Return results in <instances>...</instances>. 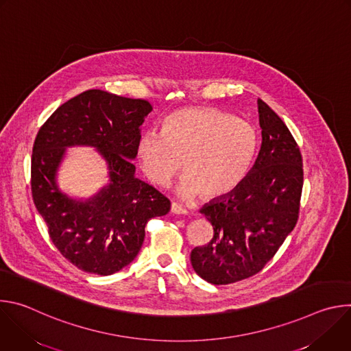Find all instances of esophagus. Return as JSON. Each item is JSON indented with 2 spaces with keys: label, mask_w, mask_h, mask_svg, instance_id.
Returning <instances> with one entry per match:
<instances>
[{
  "label": "esophagus",
  "mask_w": 351,
  "mask_h": 351,
  "mask_svg": "<svg viewBox=\"0 0 351 351\" xmlns=\"http://www.w3.org/2000/svg\"><path fill=\"white\" fill-rule=\"evenodd\" d=\"M171 211H172V214H178V215H184V214H187V210H186L184 207H182L180 204H178V203H172Z\"/></svg>",
  "instance_id": "34e87169"
}]
</instances>
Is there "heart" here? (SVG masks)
I'll return each mask as SVG.
<instances>
[{
    "label": "heart",
    "mask_w": 351,
    "mask_h": 351,
    "mask_svg": "<svg viewBox=\"0 0 351 351\" xmlns=\"http://www.w3.org/2000/svg\"><path fill=\"white\" fill-rule=\"evenodd\" d=\"M258 144L253 125L217 108H184L171 114L162 132L149 130L137 141L143 172L167 186L182 169L178 184L184 199H217L230 194L253 167Z\"/></svg>",
    "instance_id": "obj_1"
}]
</instances>
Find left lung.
I'll return each mask as SVG.
<instances>
[{"instance_id":"8db88e82","label":"left lung","mask_w":351,"mask_h":351,"mask_svg":"<svg viewBox=\"0 0 351 351\" xmlns=\"http://www.w3.org/2000/svg\"><path fill=\"white\" fill-rule=\"evenodd\" d=\"M261 147L243 183L199 213L214 228L208 244L194 247L195 274L229 285L260 272L297 223L303 160L285 122L258 98Z\"/></svg>"}]
</instances>
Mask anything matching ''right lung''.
<instances>
[{"instance_id":"right-lung-1","label":"right lung","mask_w":351,"mask_h":351,"mask_svg":"<svg viewBox=\"0 0 351 351\" xmlns=\"http://www.w3.org/2000/svg\"><path fill=\"white\" fill-rule=\"evenodd\" d=\"M153 111L145 99L87 90L62 104L40 128L32 156V194L60 253L79 269L112 275L129 265L144 241V228L167 215L169 199L136 178L133 160L141 125ZM69 146H91L108 165L109 183L88 199L58 184Z\"/></svg>"}]
</instances>
